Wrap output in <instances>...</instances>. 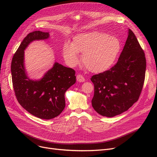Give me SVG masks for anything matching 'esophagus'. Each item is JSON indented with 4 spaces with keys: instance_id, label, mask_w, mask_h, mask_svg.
<instances>
[{
    "instance_id": "esophagus-1",
    "label": "esophagus",
    "mask_w": 157,
    "mask_h": 157,
    "mask_svg": "<svg viewBox=\"0 0 157 157\" xmlns=\"http://www.w3.org/2000/svg\"><path fill=\"white\" fill-rule=\"evenodd\" d=\"M76 79H77V81L79 82H84L85 80V78L82 75H81V74H78V75H77Z\"/></svg>"
}]
</instances>
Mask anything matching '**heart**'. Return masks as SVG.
<instances>
[{
	"label": "heart",
	"mask_w": 157,
	"mask_h": 157,
	"mask_svg": "<svg viewBox=\"0 0 157 157\" xmlns=\"http://www.w3.org/2000/svg\"><path fill=\"white\" fill-rule=\"evenodd\" d=\"M120 48V42L116 37L92 32L76 36L71 45L65 44L63 55L69 65L75 66L79 62L77 53H82L81 60L85 67L89 71L99 73L113 65Z\"/></svg>",
	"instance_id": "heart-1"
}]
</instances>
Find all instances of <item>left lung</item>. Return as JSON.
Returning a JSON list of instances; mask_svg holds the SVG:
<instances>
[{
    "instance_id": "8db88e82",
    "label": "left lung",
    "mask_w": 157,
    "mask_h": 157,
    "mask_svg": "<svg viewBox=\"0 0 157 157\" xmlns=\"http://www.w3.org/2000/svg\"><path fill=\"white\" fill-rule=\"evenodd\" d=\"M146 60L141 45L130 29L117 63L94 75V109L104 117H113L127 111L138 101L145 79Z\"/></svg>"
}]
</instances>
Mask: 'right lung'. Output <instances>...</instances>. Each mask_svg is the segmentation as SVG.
<instances>
[{
    "label": "right lung",
    "mask_w": 157,
    "mask_h": 157,
    "mask_svg": "<svg viewBox=\"0 0 157 157\" xmlns=\"http://www.w3.org/2000/svg\"><path fill=\"white\" fill-rule=\"evenodd\" d=\"M48 37V32L29 33L14 54L11 66L18 102L31 114L45 120L55 118L62 112L65 106V93L76 83L75 71L56 62L39 81L30 80L27 76L23 65L24 49L33 40Z\"/></svg>",
    "instance_id": "1"
}]
</instances>
